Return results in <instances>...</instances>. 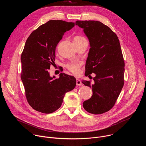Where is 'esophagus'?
I'll return each mask as SVG.
<instances>
[{
	"mask_svg": "<svg viewBox=\"0 0 146 146\" xmlns=\"http://www.w3.org/2000/svg\"><path fill=\"white\" fill-rule=\"evenodd\" d=\"M76 84H77V86H81L82 84L81 81L79 79L77 78L76 79Z\"/></svg>",
	"mask_w": 146,
	"mask_h": 146,
	"instance_id": "1",
	"label": "esophagus"
}]
</instances>
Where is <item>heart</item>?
Returning <instances> with one entry per match:
<instances>
[{"instance_id": "obj_1", "label": "heart", "mask_w": 146, "mask_h": 146, "mask_svg": "<svg viewBox=\"0 0 146 146\" xmlns=\"http://www.w3.org/2000/svg\"><path fill=\"white\" fill-rule=\"evenodd\" d=\"M73 40L74 43H79L86 39L84 37H82L81 36H76L73 37ZM80 66V63L79 62H71L66 64V67L72 73L76 74L79 72Z\"/></svg>"}]
</instances>
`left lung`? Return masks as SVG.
Returning <instances> with one entry per match:
<instances>
[{
  "label": "left lung",
  "instance_id": "left-lung-1",
  "mask_svg": "<svg viewBox=\"0 0 146 146\" xmlns=\"http://www.w3.org/2000/svg\"><path fill=\"white\" fill-rule=\"evenodd\" d=\"M76 25L83 29L90 41L85 76L96 74L94 84L82 82L93 92L83 107L88 113L100 114L114 106L123 86L125 63L119 41L109 27L98 21H77Z\"/></svg>",
  "mask_w": 146,
  "mask_h": 146
}]
</instances>
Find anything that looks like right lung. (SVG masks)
Here are the masks:
<instances>
[{
	"label": "right lung",
	"mask_w": 146,
	"mask_h": 146,
	"mask_svg": "<svg viewBox=\"0 0 146 146\" xmlns=\"http://www.w3.org/2000/svg\"><path fill=\"white\" fill-rule=\"evenodd\" d=\"M74 27V23L50 20L33 31L26 41L21 57V78L27 101L37 111L54 112L61 106L65 94L76 87L73 76L61 73L55 78L48 70L54 63L58 43Z\"/></svg>",
	"instance_id": "add662e5"
}]
</instances>
